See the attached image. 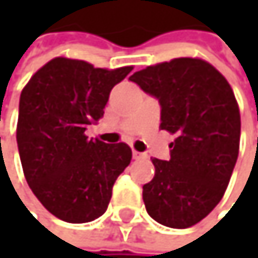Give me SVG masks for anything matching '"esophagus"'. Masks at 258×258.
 Wrapping results in <instances>:
<instances>
[{
    "instance_id": "1",
    "label": "esophagus",
    "mask_w": 258,
    "mask_h": 258,
    "mask_svg": "<svg viewBox=\"0 0 258 258\" xmlns=\"http://www.w3.org/2000/svg\"><path fill=\"white\" fill-rule=\"evenodd\" d=\"M133 158L135 159H144V158H147L144 153H139V152H133Z\"/></svg>"
}]
</instances>
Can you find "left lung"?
<instances>
[{"mask_svg":"<svg viewBox=\"0 0 258 258\" xmlns=\"http://www.w3.org/2000/svg\"><path fill=\"white\" fill-rule=\"evenodd\" d=\"M130 80L159 100L161 130L176 135L170 159H152L145 209L155 221L185 229L214 211L234 172L241 126L234 91L211 63L190 57L148 66Z\"/></svg>","mask_w":258,"mask_h":258,"instance_id":"left-lung-1","label":"left lung"}]
</instances>
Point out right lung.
<instances>
[{"label": "right lung", "mask_w": 258, "mask_h": 258, "mask_svg": "<svg viewBox=\"0 0 258 258\" xmlns=\"http://www.w3.org/2000/svg\"><path fill=\"white\" fill-rule=\"evenodd\" d=\"M132 66L102 69L57 57L32 76L20 96L17 144L29 187L66 223L105 214L117 176L132 161L123 142L88 139V125L103 117L113 86Z\"/></svg>", "instance_id": "obj_1"}]
</instances>
